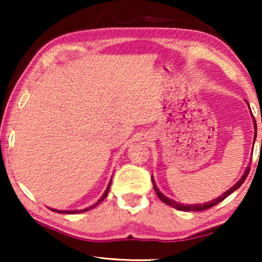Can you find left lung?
Returning a JSON list of instances; mask_svg holds the SVG:
<instances>
[{"mask_svg": "<svg viewBox=\"0 0 262 262\" xmlns=\"http://www.w3.org/2000/svg\"><path fill=\"white\" fill-rule=\"evenodd\" d=\"M254 125H255V137H254V142H255V138H256V123H255V120H254ZM249 170H250V167L247 168L246 171H245V174H243V177L239 179V180L236 182V184L232 186L230 189H228V191L225 192V193H223V194H222L221 196H218V198L211 200V202L206 203V204H196V205H182V204H179L177 202H174V200L167 198L166 195H163L162 193L159 191V188H157V186H156L155 181H154L152 178H151V181H152L154 189H155L157 196H159V198L161 199V202H163L164 204H167V205H169L171 207H174V209L180 210V211H204V210L210 209V207H212L214 205H217V204H220L222 200H224L228 195H230L232 192L236 191V189H237L239 186H241L243 182L246 181V179H247V177H248V174H249Z\"/></svg>", "mask_w": 262, "mask_h": 262, "instance_id": "left-lung-1", "label": "left lung"}]
</instances>
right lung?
<instances>
[{
  "mask_svg": "<svg viewBox=\"0 0 262 262\" xmlns=\"http://www.w3.org/2000/svg\"><path fill=\"white\" fill-rule=\"evenodd\" d=\"M110 186H111V182L108 184V187H107V189L105 191V193H103L102 194V196L101 198H100V200L98 203L95 204V205H98L99 203H101L103 199L106 198L107 196V194H108V191H110ZM95 205H92L91 207H87V209H84V210H71V211H59V210H53V209H51L52 211H55V212H58V213H78V212H84V211H88V210H91V209H93V207H94Z\"/></svg>",
  "mask_w": 262,
  "mask_h": 262,
  "instance_id": "1",
  "label": "right lung"
}]
</instances>
